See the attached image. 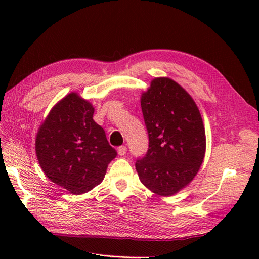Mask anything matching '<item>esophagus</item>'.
Listing matches in <instances>:
<instances>
[{"label": "esophagus", "mask_w": 259, "mask_h": 259, "mask_svg": "<svg viewBox=\"0 0 259 259\" xmlns=\"http://www.w3.org/2000/svg\"><path fill=\"white\" fill-rule=\"evenodd\" d=\"M126 151H127V148L125 146H121V147L117 148V154L121 155V156H123L124 154H126Z\"/></svg>", "instance_id": "esophagus-1"}]
</instances>
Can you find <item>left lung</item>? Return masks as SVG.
<instances>
[{
	"mask_svg": "<svg viewBox=\"0 0 259 259\" xmlns=\"http://www.w3.org/2000/svg\"><path fill=\"white\" fill-rule=\"evenodd\" d=\"M140 105L149 148L136 162L140 182L161 197L189 185L199 171L206 149L205 130L197 104L169 77H155L142 94Z\"/></svg>",
	"mask_w": 259,
	"mask_h": 259,
	"instance_id": "obj_1",
	"label": "left lung"
}]
</instances>
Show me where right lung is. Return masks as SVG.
<instances>
[{"mask_svg":"<svg viewBox=\"0 0 259 259\" xmlns=\"http://www.w3.org/2000/svg\"><path fill=\"white\" fill-rule=\"evenodd\" d=\"M93 105L70 93L55 105L37 131L35 153L44 174L74 194L99 185L116 151L93 120Z\"/></svg>","mask_w":259,"mask_h":259,"instance_id":"add662e5","label":"right lung"}]
</instances>
